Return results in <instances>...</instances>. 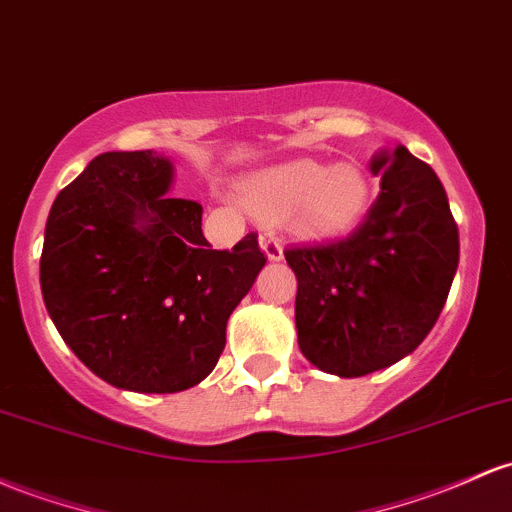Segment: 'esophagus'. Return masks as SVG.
Wrapping results in <instances>:
<instances>
[{
  "mask_svg": "<svg viewBox=\"0 0 512 512\" xmlns=\"http://www.w3.org/2000/svg\"><path fill=\"white\" fill-rule=\"evenodd\" d=\"M260 247L262 252L269 257V260H282L284 257V250H282V243H279V238L274 233H262L260 235Z\"/></svg>",
  "mask_w": 512,
  "mask_h": 512,
  "instance_id": "1",
  "label": "esophagus"
}]
</instances>
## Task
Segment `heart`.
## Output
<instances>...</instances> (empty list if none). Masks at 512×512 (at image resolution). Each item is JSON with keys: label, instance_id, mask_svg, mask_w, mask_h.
Here are the masks:
<instances>
[{"label": "heart", "instance_id": "heart-1", "mask_svg": "<svg viewBox=\"0 0 512 512\" xmlns=\"http://www.w3.org/2000/svg\"><path fill=\"white\" fill-rule=\"evenodd\" d=\"M369 179L352 162L325 167L294 160L267 167L243 182V199L267 218H286L303 235H338L367 211Z\"/></svg>", "mask_w": 512, "mask_h": 512}]
</instances>
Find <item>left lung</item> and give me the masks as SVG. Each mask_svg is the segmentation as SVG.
<instances>
[{
	"mask_svg": "<svg viewBox=\"0 0 512 512\" xmlns=\"http://www.w3.org/2000/svg\"><path fill=\"white\" fill-rule=\"evenodd\" d=\"M381 192L355 233L286 247L296 333L320 372L364 376L411 355L440 318L459 265L445 187L403 145L369 162Z\"/></svg>",
	"mask_w": 512,
	"mask_h": 512,
	"instance_id": "left-lung-1",
	"label": "left lung"
}]
</instances>
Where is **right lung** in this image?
<instances>
[{"label": "right lung", "instance_id": "obj_1", "mask_svg": "<svg viewBox=\"0 0 512 512\" xmlns=\"http://www.w3.org/2000/svg\"><path fill=\"white\" fill-rule=\"evenodd\" d=\"M153 150L104 153L53 201L41 255L48 316L99 379L177 393L213 372L226 325L267 257L250 233L211 250L199 201L172 199Z\"/></svg>", "mask_w": 512, "mask_h": 512}]
</instances>
